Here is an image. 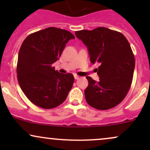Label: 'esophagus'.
Returning <instances> with one entry per match:
<instances>
[{"mask_svg":"<svg viewBox=\"0 0 150 150\" xmlns=\"http://www.w3.org/2000/svg\"><path fill=\"white\" fill-rule=\"evenodd\" d=\"M74 77H75V80H78V79L80 78V77H79L78 75H74Z\"/></svg>","mask_w":150,"mask_h":150,"instance_id":"34e87169","label":"esophagus"}]
</instances>
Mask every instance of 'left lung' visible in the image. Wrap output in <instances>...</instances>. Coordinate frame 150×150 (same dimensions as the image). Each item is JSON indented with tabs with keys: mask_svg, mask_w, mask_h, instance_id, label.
I'll use <instances>...</instances> for the list:
<instances>
[{
	"mask_svg": "<svg viewBox=\"0 0 150 150\" xmlns=\"http://www.w3.org/2000/svg\"><path fill=\"white\" fill-rule=\"evenodd\" d=\"M87 47L92 63H99V82L86 77L85 90L87 104L99 110H107L119 104L131 86L135 57L123 34L106 27L75 32Z\"/></svg>",
	"mask_w": 150,
	"mask_h": 150,
	"instance_id": "obj_1",
	"label": "left lung"
}]
</instances>
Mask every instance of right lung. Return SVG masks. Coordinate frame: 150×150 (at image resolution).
<instances>
[{"label":"right lung","instance_id":"obj_1","mask_svg":"<svg viewBox=\"0 0 150 150\" xmlns=\"http://www.w3.org/2000/svg\"><path fill=\"white\" fill-rule=\"evenodd\" d=\"M75 37L68 31L48 27L31 34L18 53L17 75L20 88L31 102L53 108L64 102L74 82L73 74H62L52 64Z\"/></svg>","mask_w":150,"mask_h":150}]
</instances>
